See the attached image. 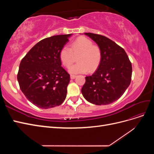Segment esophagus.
<instances>
[{
	"label": "esophagus",
	"instance_id": "1",
	"mask_svg": "<svg viewBox=\"0 0 154 154\" xmlns=\"http://www.w3.org/2000/svg\"><path fill=\"white\" fill-rule=\"evenodd\" d=\"M70 77H71V79H74L76 77V75H73V74H71V76H70Z\"/></svg>",
	"mask_w": 154,
	"mask_h": 154
}]
</instances>
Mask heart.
<instances>
[{
    "label": "heart",
    "mask_w": 154,
    "mask_h": 154,
    "mask_svg": "<svg viewBox=\"0 0 154 154\" xmlns=\"http://www.w3.org/2000/svg\"><path fill=\"white\" fill-rule=\"evenodd\" d=\"M78 63L69 68V72L74 74L93 72L101 63L102 54L99 46L92 45V42L85 36H80L70 44L65 45L59 53L61 63L66 67L71 66L74 55H78Z\"/></svg>",
    "instance_id": "heart-1"
}]
</instances>
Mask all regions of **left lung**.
Here are the masks:
<instances>
[{"label":"left lung","instance_id":"left-lung-1","mask_svg":"<svg viewBox=\"0 0 154 154\" xmlns=\"http://www.w3.org/2000/svg\"><path fill=\"white\" fill-rule=\"evenodd\" d=\"M98 45L102 54L100 66L85 77L82 88L85 99L97 105H109L118 100L130 84L132 67L125 51L107 37L85 32Z\"/></svg>","mask_w":154,"mask_h":154}]
</instances>
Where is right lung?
I'll return each mask as SVG.
<instances>
[{
  "label": "right lung",
  "instance_id": "right-lung-1",
  "mask_svg": "<svg viewBox=\"0 0 154 154\" xmlns=\"http://www.w3.org/2000/svg\"><path fill=\"white\" fill-rule=\"evenodd\" d=\"M71 35L40 40L21 60L17 74L20 88L26 98L39 108L59 106L66 99L70 74L61 66L59 53Z\"/></svg>",
  "mask_w": 154,
  "mask_h": 154
}]
</instances>
